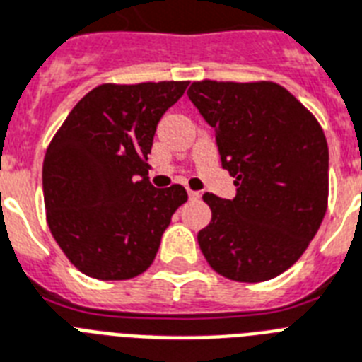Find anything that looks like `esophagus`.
Returning <instances> with one entry per match:
<instances>
[{
  "label": "esophagus",
  "mask_w": 362,
  "mask_h": 362,
  "mask_svg": "<svg viewBox=\"0 0 362 362\" xmlns=\"http://www.w3.org/2000/svg\"><path fill=\"white\" fill-rule=\"evenodd\" d=\"M187 194H189V198H190V199L199 198V192H196V190H189V192H187Z\"/></svg>",
  "instance_id": "obj_1"
}]
</instances>
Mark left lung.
<instances>
[{"mask_svg": "<svg viewBox=\"0 0 362 362\" xmlns=\"http://www.w3.org/2000/svg\"><path fill=\"white\" fill-rule=\"evenodd\" d=\"M215 129L233 199L205 192L198 243L216 273L263 282L290 269L320 230L329 198V147L316 117L274 82H192L187 91Z\"/></svg>", "mask_w": 362, "mask_h": 362, "instance_id": "8db88e82", "label": "left lung"}]
</instances>
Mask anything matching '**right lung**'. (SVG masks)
I'll use <instances>...</instances> for the list:
<instances>
[{"label":"right lung","mask_w":362,"mask_h":362,"mask_svg":"<svg viewBox=\"0 0 362 362\" xmlns=\"http://www.w3.org/2000/svg\"><path fill=\"white\" fill-rule=\"evenodd\" d=\"M189 82L103 83L71 110L42 164L46 221L69 262L99 280H127L153 263L187 202L181 185L155 189L147 155L160 117Z\"/></svg>","instance_id":"right-lung-1"}]
</instances>
